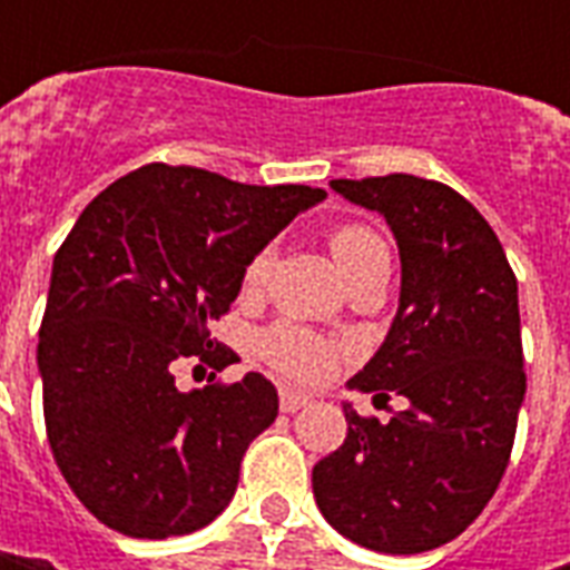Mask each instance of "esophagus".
<instances>
[{
    "label": "esophagus",
    "instance_id": "obj_1",
    "mask_svg": "<svg viewBox=\"0 0 570 570\" xmlns=\"http://www.w3.org/2000/svg\"><path fill=\"white\" fill-rule=\"evenodd\" d=\"M311 403V396H304V393H295V390H282L278 393V405H282V412H297V409H304V405Z\"/></svg>",
    "mask_w": 570,
    "mask_h": 570
}]
</instances>
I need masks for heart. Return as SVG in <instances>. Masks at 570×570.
<instances>
[{
	"label": "heart",
	"instance_id": "1",
	"mask_svg": "<svg viewBox=\"0 0 570 570\" xmlns=\"http://www.w3.org/2000/svg\"><path fill=\"white\" fill-rule=\"evenodd\" d=\"M330 250L336 256L345 282H352L355 275H362L364 269H371L377 263H390L386 244H383L374 230L364 228V225H342V228L333 230ZM269 266H273V253H253V259L247 263V269H244V292L247 295H256L266 285ZM259 355L282 377L297 383L326 381L336 371V364H340V348L333 342L320 340V336L301 330V326H292V323L269 326L259 336Z\"/></svg>",
	"mask_w": 570,
	"mask_h": 570
}]
</instances>
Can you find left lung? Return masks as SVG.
<instances>
[{
  "label": "left lung",
  "mask_w": 570,
  "mask_h": 570,
  "mask_svg": "<svg viewBox=\"0 0 570 570\" xmlns=\"http://www.w3.org/2000/svg\"><path fill=\"white\" fill-rule=\"evenodd\" d=\"M330 187L381 212L403 266L390 333L348 386L405 405L390 422L342 405L348 434L314 466V498L345 539L415 556L460 537L508 470L527 393L517 278L456 189L412 174Z\"/></svg>",
  "instance_id": "1"
}]
</instances>
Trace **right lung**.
<instances>
[{
    "label": "right lung",
    "instance_id": "right-lung-1",
    "mask_svg": "<svg viewBox=\"0 0 570 570\" xmlns=\"http://www.w3.org/2000/svg\"><path fill=\"white\" fill-rule=\"evenodd\" d=\"M323 189L250 187L145 165L95 196L53 256L37 367L56 466L122 537L203 530L228 508L250 441L273 425L263 374L177 390L174 362L208 352L244 269Z\"/></svg>",
    "mask_w": 570,
    "mask_h": 570
}]
</instances>
